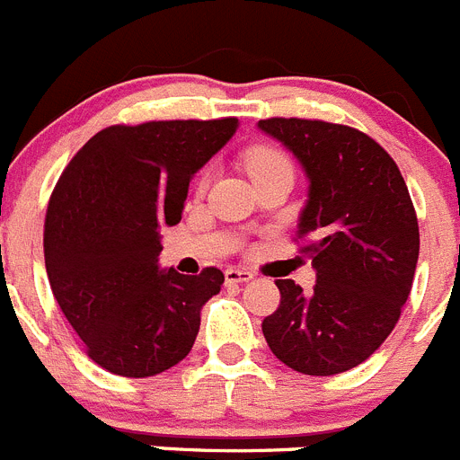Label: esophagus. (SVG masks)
<instances>
[{
    "instance_id": "esophagus-1",
    "label": "esophagus",
    "mask_w": 460,
    "mask_h": 460,
    "mask_svg": "<svg viewBox=\"0 0 460 460\" xmlns=\"http://www.w3.org/2000/svg\"><path fill=\"white\" fill-rule=\"evenodd\" d=\"M225 279L226 284H245V281L254 279V275L250 270H245V268H226Z\"/></svg>"
}]
</instances>
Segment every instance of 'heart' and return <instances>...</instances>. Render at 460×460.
Returning a JSON list of instances; mask_svg holds the SVG:
<instances>
[{
	"instance_id": "heart-1",
	"label": "heart",
	"mask_w": 460,
	"mask_h": 460,
	"mask_svg": "<svg viewBox=\"0 0 460 460\" xmlns=\"http://www.w3.org/2000/svg\"><path fill=\"white\" fill-rule=\"evenodd\" d=\"M243 164H245L252 181L268 179V176L279 172H293V164L287 153L277 146H270V144H256V146L247 148L245 155H243ZM206 181H208V176L201 173L199 183H197L199 192L206 188Z\"/></svg>"
}]
</instances>
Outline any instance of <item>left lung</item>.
<instances>
[{
	"mask_svg": "<svg viewBox=\"0 0 460 460\" xmlns=\"http://www.w3.org/2000/svg\"><path fill=\"white\" fill-rule=\"evenodd\" d=\"M309 176L300 252L316 268L312 293L277 279L279 307L263 318L277 359L305 376L353 369L390 337L411 296L420 225L399 167L362 130L318 119H263Z\"/></svg>",
	"mask_w": 460,
	"mask_h": 460,
	"instance_id": "left-lung-1",
	"label": "left lung"
}]
</instances>
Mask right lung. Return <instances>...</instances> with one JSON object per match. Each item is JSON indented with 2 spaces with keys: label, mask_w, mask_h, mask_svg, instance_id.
<instances>
[{
  "label": "right lung",
  "mask_w": 460,
  "mask_h": 460,
  "mask_svg": "<svg viewBox=\"0 0 460 460\" xmlns=\"http://www.w3.org/2000/svg\"><path fill=\"white\" fill-rule=\"evenodd\" d=\"M238 119L110 126L73 155L45 213L49 288L98 367L148 378L179 364L225 272L158 270L160 229L181 222L190 179Z\"/></svg>",
  "instance_id": "obj_1"
}]
</instances>
